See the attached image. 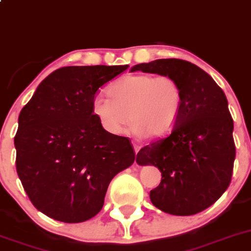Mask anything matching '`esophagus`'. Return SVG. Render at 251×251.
I'll return each instance as SVG.
<instances>
[{
    "label": "esophagus",
    "instance_id": "1",
    "mask_svg": "<svg viewBox=\"0 0 251 251\" xmlns=\"http://www.w3.org/2000/svg\"><path fill=\"white\" fill-rule=\"evenodd\" d=\"M133 150H135V153H136V155H137V153H138V151L141 150V147L138 145H135V143H133Z\"/></svg>",
    "mask_w": 251,
    "mask_h": 251
}]
</instances>
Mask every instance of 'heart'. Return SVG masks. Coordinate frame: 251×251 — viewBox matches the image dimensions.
Wrapping results in <instances>:
<instances>
[{"mask_svg": "<svg viewBox=\"0 0 251 251\" xmlns=\"http://www.w3.org/2000/svg\"><path fill=\"white\" fill-rule=\"evenodd\" d=\"M109 94L111 100L96 97L92 111L113 136L121 135L131 120L133 135L160 137L172 130L181 110V88L167 75H128L116 81Z\"/></svg>", "mask_w": 251, "mask_h": 251, "instance_id": "heart-1", "label": "heart"}]
</instances>
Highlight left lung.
<instances>
[{
  "instance_id": "1",
  "label": "left lung",
  "mask_w": 251,
  "mask_h": 251,
  "mask_svg": "<svg viewBox=\"0 0 251 251\" xmlns=\"http://www.w3.org/2000/svg\"><path fill=\"white\" fill-rule=\"evenodd\" d=\"M142 71L173 77L182 104L172 130L137 153L140 165H154L160 184L150 199L160 211L191 216L210 207L229 186L235 158L233 119L226 94L212 77L189 61L160 58L135 65Z\"/></svg>"
}]
</instances>
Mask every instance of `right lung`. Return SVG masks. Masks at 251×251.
Instances as JSON below:
<instances>
[{
    "mask_svg": "<svg viewBox=\"0 0 251 251\" xmlns=\"http://www.w3.org/2000/svg\"><path fill=\"white\" fill-rule=\"evenodd\" d=\"M127 67L56 70L19 113L17 173L31 203L48 217L91 220L103 207L113 177L132 165L130 140L106 132L92 111L99 88Z\"/></svg>",
    "mask_w": 251,
    "mask_h": 251,
    "instance_id": "obj_1",
    "label": "right lung"
}]
</instances>
